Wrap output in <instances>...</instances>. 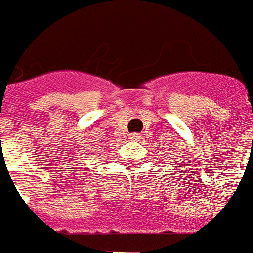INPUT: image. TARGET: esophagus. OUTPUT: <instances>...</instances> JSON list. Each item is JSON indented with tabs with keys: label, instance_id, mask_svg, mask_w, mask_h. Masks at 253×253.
<instances>
[{
	"label": "esophagus",
	"instance_id": "esophagus-1",
	"mask_svg": "<svg viewBox=\"0 0 253 253\" xmlns=\"http://www.w3.org/2000/svg\"><path fill=\"white\" fill-rule=\"evenodd\" d=\"M130 140H132V141H138V140H140V138H141V136H140V134L138 133H132L130 134Z\"/></svg>",
	"mask_w": 253,
	"mask_h": 253
}]
</instances>
